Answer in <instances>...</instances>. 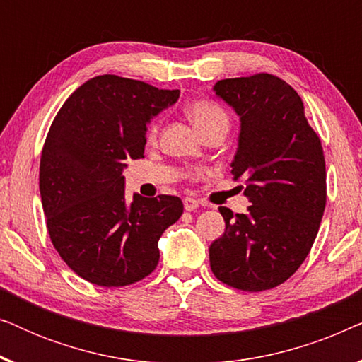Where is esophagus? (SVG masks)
Listing matches in <instances>:
<instances>
[{
  "label": "esophagus",
  "instance_id": "34e87169",
  "mask_svg": "<svg viewBox=\"0 0 362 362\" xmlns=\"http://www.w3.org/2000/svg\"><path fill=\"white\" fill-rule=\"evenodd\" d=\"M185 209L186 211H196L197 207H199V202H197L196 199H192V197H185Z\"/></svg>",
  "mask_w": 362,
  "mask_h": 362
}]
</instances>
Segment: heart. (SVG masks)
I'll return each mask as SVG.
<instances>
[{"label": "heart", "mask_w": 362, "mask_h": 362, "mask_svg": "<svg viewBox=\"0 0 362 362\" xmlns=\"http://www.w3.org/2000/svg\"><path fill=\"white\" fill-rule=\"evenodd\" d=\"M186 113L197 130L201 132V135L217 125L229 127V115H227L226 108L209 98H197V100L189 102L186 105ZM158 132H160V123L153 122L146 130V140L150 143L156 141Z\"/></svg>", "instance_id": "heart-1"}]
</instances>
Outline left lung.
Returning a JSON list of instances; mask_svg holds the SVG:
<instances>
[{"label":"left lung","instance_id":"obj_1","mask_svg":"<svg viewBox=\"0 0 362 362\" xmlns=\"http://www.w3.org/2000/svg\"><path fill=\"white\" fill-rule=\"evenodd\" d=\"M214 90L240 117L232 175L245 181L252 204L247 214L219 207L226 230L209 247L211 270L232 288H275L300 269L318 234L326 206L323 146L301 97L280 77L224 78Z\"/></svg>","mask_w":362,"mask_h":362}]
</instances>
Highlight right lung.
Listing matches in <instances>:
<instances>
[{
    "label": "right lung",
    "instance_id": "add662e5",
    "mask_svg": "<svg viewBox=\"0 0 362 362\" xmlns=\"http://www.w3.org/2000/svg\"><path fill=\"white\" fill-rule=\"evenodd\" d=\"M180 90L105 74L82 83L44 141L39 191L54 249L100 286L140 281L160 262L158 240L182 214L177 196L125 199L123 168L143 158L146 123Z\"/></svg>",
    "mask_w": 362,
    "mask_h": 362
}]
</instances>
